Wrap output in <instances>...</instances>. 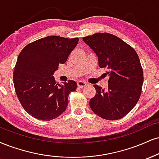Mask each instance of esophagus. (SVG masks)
Segmentation results:
<instances>
[{
  "label": "esophagus",
  "instance_id": "obj_1",
  "mask_svg": "<svg viewBox=\"0 0 159 159\" xmlns=\"http://www.w3.org/2000/svg\"><path fill=\"white\" fill-rule=\"evenodd\" d=\"M77 84H78V87L82 88V87H85V86H87V82L84 81H78L77 82Z\"/></svg>",
  "mask_w": 159,
  "mask_h": 159
}]
</instances>
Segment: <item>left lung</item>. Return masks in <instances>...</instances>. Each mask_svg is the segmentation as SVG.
Instances as JSON below:
<instances>
[{"label": "left lung", "mask_w": 159, "mask_h": 159, "mask_svg": "<svg viewBox=\"0 0 159 159\" xmlns=\"http://www.w3.org/2000/svg\"><path fill=\"white\" fill-rule=\"evenodd\" d=\"M83 41L98 58V66L107 70L108 88L95 84L96 93L89 101L91 110L106 120H118L129 113L141 93L144 75L135 49L117 36L95 33Z\"/></svg>", "instance_id": "1"}]
</instances>
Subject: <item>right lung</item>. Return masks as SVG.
<instances>
[{"mask_svg": "<svg viewBox=\"0 0 159 159\" xmlns=\"http://www.w3.org/2000/svg\"><path fill=\"white\" fill-rule=\"evenodd\" d=\"M78 38L47 36L32 42L19 54L13 72L15 93L26 112L41 121H50L66 110L68 95L77 84L55 81L54 72L75 48Z\"/></svg>", "mask_w": 159, "mask_h": 159, "instance_id": "add662e5", "label": "right lung"}]
</instances>
